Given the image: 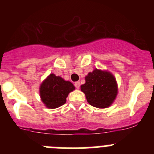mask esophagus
<instances>
[{"label":"esophagus","instance_id":"esophagus-1","mask_svg":"<svg viewBox=\"0 0 154 154\" xmlns=\"http://www.w3.org/2000/svg\"><path fill=\"white\" fill-rule=\"evenodd\" d=\"M74 86H75L76 88H80V82H79V81L75 82V83H74Z\"/></svg>","mask_w":154,"mask_h":154}]
</instances>
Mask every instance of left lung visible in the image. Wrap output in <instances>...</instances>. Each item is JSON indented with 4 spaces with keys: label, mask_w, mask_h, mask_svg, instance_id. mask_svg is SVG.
Wrapping results in <instances>:
<instances>
[{
    "label": "left lung",
    "mask_w": 154,
    "mask_h": 154,
    "mask_svg": "<svg viewBox=\"0 0 154 154\" xmlns=\"http://www.w3.org/2000/svg\"><path fill=\"white\" fill-rule=\"evenodd\" d=\"M86 83L80 86L88 103L97 108H106L113 103L118 93L114 76L108 71L94 69L86 77Z\"/></svg>",
    "instance_id": "1"
}]
</instances>
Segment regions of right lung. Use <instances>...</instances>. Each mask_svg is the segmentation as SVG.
<instances>
[{"mask_svg":"<svg viewBox=\"0 0 154 154\" xmlns=\"http://www.w3.org/2000/svg\"><path fill=\"white\" fill-rule=\"evenodd\" d=\"M74 88L71 82L51 74L40 86V97L48 108L55 109L66 103V97Z\"/></svg>","mask_w":154,"mask_h":154,"instance_id":"obj_1","label":"right lung"}]
</instances>
